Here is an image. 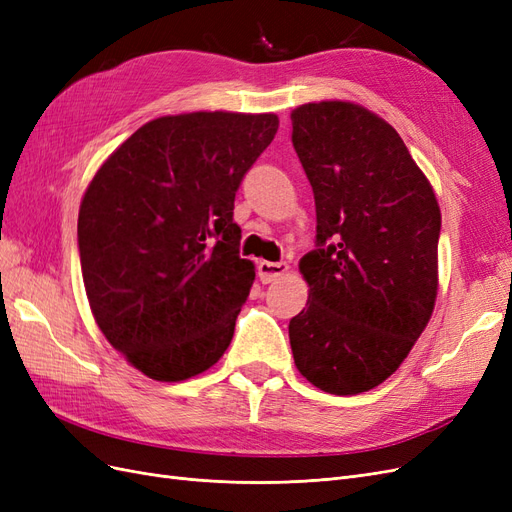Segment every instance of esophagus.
<instances>
[{
    "label": "esophagus",
    "mask_w": 512,
    "mask_h": 512,
    "mask_svg": "<svg viewBox=\"0 0 512 512\" xmlns=\"http://www.w3.org/2000/svg\"><path fill=\"white\" fill-rule=\"evenodd\" d=\"M288 262H269V260H262L258 265V277L262 284H271L275 282L277 277H282L288 273Z\"/></svg>",
    "instance_id": "esophagus-1"
}]
</instances>
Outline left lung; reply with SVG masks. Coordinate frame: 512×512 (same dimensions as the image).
<instances>
[{
	"instance_id": "left-lung-1",
	"label": "left lung",
	"mask_w": 512,
	"mask_h": 512,
	"mask_svg": "<svg viewBox=\"0 0 512 512\" xmlns=\"http://www.w3.org/2000/svg\"><path fill=\"white\" fill-rule=\"evenodd\" d=\"M292 145L316 200L307 307L288 324L294 365L333 395L374 389L404 363L438 294L442 215L401 136L352 102L294 108Z\"/></svg>"
}]
</instances>
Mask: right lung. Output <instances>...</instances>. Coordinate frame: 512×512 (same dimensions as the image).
<instances>
[{
    "instance_id": "right-lung-1",
    "label": "right lung",
    "mask_w": 512,
    "mask_h": 512,
    "mask_svg": "<svg viewBox=\"0 0 512 512\" xmlns=\"http://www.w3.org/2000/svg\"><path fill=\"white\" fill-rule=\"evenodd\" d=\"M277 126L273 113L153 119L85 190L79 254L91 312L145 376L188 380L230 346L256 275L239 256L235 194Z\"/></svg>"
}]
</instances>
